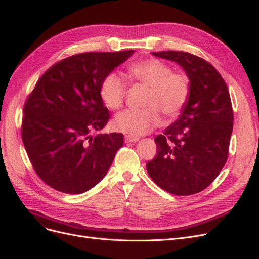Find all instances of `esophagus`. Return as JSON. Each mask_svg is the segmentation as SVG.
Instances as JSON below:
<instances>
[{"label": "esophagus", "mask_w": 259, "mask_h": 259, "mask_svg": "<svg viewBox=\"0 0 259 259\" xmlns=\"http://www.w3.org/2000/svg\"><path fill=\"white\" fill-rule=\"evenodd\" d=\"M124 141H126V143H136V142L139 141V138L131 137V136H126V138H124Z\"/></svg>", "instance_id": "1"}]
</instances>
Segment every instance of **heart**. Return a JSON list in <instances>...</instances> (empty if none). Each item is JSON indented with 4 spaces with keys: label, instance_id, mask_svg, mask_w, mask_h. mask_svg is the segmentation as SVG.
Here are the masks:
<instances>
[{
    "label": "heart",
    "instance_id": "1",
    "mask_svg": "<svg viewBox=\"0 0 259 259\" xmlns=\"http://www.w3.org/2000/svg\"><path fill=\"white\" fill-rule=\"evenodd\" d=\"M127 76L133 85L146 89L143 101L145 109L124 111L115 117V130L131 137L144 136L154 130L162 121L161 115L167 120L176 119L183 113L191 96L189 76L156 57L140 60L127 68ZM99 95L105 107L110 110L120 109L127 96V83L117 73L111 72L101 81Z\"/></svg>",
    "mask_w": 259,
    "mask_h": 259
}]
</instances>
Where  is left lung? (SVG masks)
Instances as JSON below:
<instances>
[{"label":"left lung","mask_w":259,"mask_h":259,"mask_svg":"<svg viewBox=\"0 0 259 259\" xmlns=\"http://www.w3.org/2000/svg\"><path fill=\"white\" fill-rule=\"evenodd\" d=\"M152 54L183 67L191 81V96L179 118L155 139L157 154L146 168L168 193L195 194L211 184L226 163L234 120L231 96L222 75L202 57L183 51Z\"/></svg>","instance_id":"1"}]
</instances>
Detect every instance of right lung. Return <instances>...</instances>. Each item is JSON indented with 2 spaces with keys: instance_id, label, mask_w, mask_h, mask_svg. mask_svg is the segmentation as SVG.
<instances>
[{
  "instance_id": "obj_1",
  "label": "right lung",
  "mask_w": 259,
  "mask_h": 259,
  "mask_svg": "<svg viewBox=\"0 0 259 259\" xmlns=\"http://www.w3.org/2000/svg\"><path fill=\"white\" fill-rule=\"evenodd\" d=\"M133 54L86 52L51 66L24 103L21 137L41 180L60 192L80 194L108 173L122 133L92 137L110 119L99 95L101 81Z\"/></svg>"
}]
</instances>
